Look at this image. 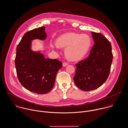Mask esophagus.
Returning <instances> with one entry per match:
<instances>
[{
    "mask_svg": "<svg viewBox=\"0 0 128 128\" xmlns=\"http://www.w3.org/2000/svg\"><path fill=\"white\" fill-rule=\"evenodd\" d=\"M67 65H68V63H66V62H64V63H63V67H65V66H67Z\"/></svg>",
    "mask_w": 128,
    "mask_h": 128,
    "instance_id": "obj_1",
    "label": "esophagus"
}]
</instances>
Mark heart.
I'll return each mask as SVG.
<instances>
[{"label":"heart","instance_id":"heart-1","mask_svg":"<svg viewBox=\"0 0 128 128\" xmlns=\"http://www.w3.org/2000/svg\"><path fill=\"white\" fill-rule=\"evenodd\" d=\"M92 44L90 36L75 32H67L59 36L55 41V45H51L55 49L65 48L66 57L76 61L84 57L90 50Z\"/></svg>","mask_w":128,"mask_h":128}]
</instances>
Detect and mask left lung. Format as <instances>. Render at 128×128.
<instances>
[{"label": "left lung", "mask_w": 128, "mask_h": 128, "mask_svg": "<svg viewBox=\"0 0 128 128\" xmlns=\"http://www.w3.org/2000/svg\"><path fill=\"white\" fill-rule=\"evenodd\" d=\"M94 44L88 56L76 64L74 80L78 88L84 91L96 90L106 82L113 60L112 47L100 33L91 32Z\"/></svg>", "instance_id": "left-lung-1"}]
</instances>
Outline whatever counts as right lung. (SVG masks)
Instances as JSON below:
<instances>
[{
    "mask_svg": "<svg viewBox=\"0 0 128 128\" xmlns=\"http://www.w3.org/2000/svg\"><path fill=\"white\" fill-rule=\"evenodd\" d=\"M45 26L26 32L16 48L15 60L18 80L26 90L38 94L50 92L54 86L56 74L62 67L57 59L46 58L40 51L32 50V40H45Z\"/></svg>",
    "mask_w": 128,
    "mask_h": 128,
    "instance_id": "obj_1",
    "label": "right lung"
}]
</instances>
